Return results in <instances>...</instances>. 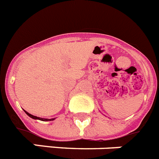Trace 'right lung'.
<instances>
[{"mask_svg":"<svg viewBox=\"0 0 159 159\" xmlns=\"http://www.w3.org/2000/svg\"><path fill=\"white\" fill-rule=\"evenodd\" d=\"M25 111V110H24ZM25 112L26 114H27L28 116H29L30 118H32V119H39V120H41V121H53L54 119H56V118H53V119H43V118H40V117H37V116H32V115H31V114H29V112H27L26 111H25Z\"/></svg>","mask_w":159,"mask_h":159,"instance_id":"right-lung-1","label":"right lung"}]
</instances>
